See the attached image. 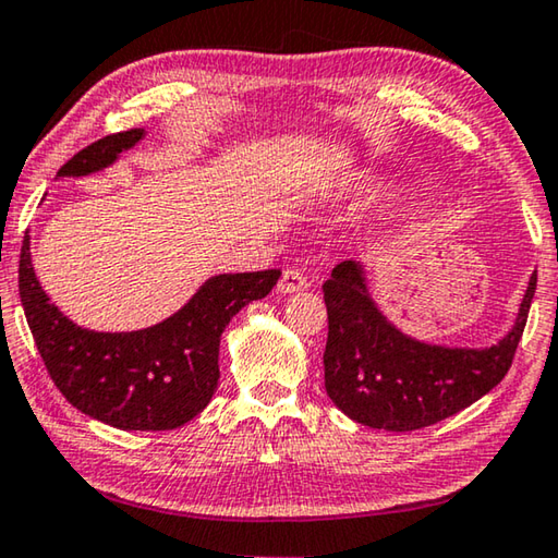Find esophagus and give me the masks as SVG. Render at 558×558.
<instances>
[{
	"instance_id": "obj_1",
	"label": "esophagus",
	"mask_w": 558,
	"mask_h": 558,
	"mask_svg": "<svg viewBox=\"0 0 558 558\" xmlns=\"http://www.w3.org/2000/svg\"><path fill=\"white\" fill-rule=\"evenodd\" d=\"M310 286L305 272H302L300 268H286L282 270V276L278 280V290L280 292H300L305 290Z\"/></svg>"
}]
</instances>
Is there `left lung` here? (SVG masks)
I'll return each mask as SVG.
<instances>
[{"instance_id":"8db88e82","label":"left lung","mask_w":558,"mask_h":558,"mask_svg":"<svg viewBox=\"0 0 558 558\" xmlns=\"http://www.w3.org/2000/svg\"><path fill=\"white\" fill-rule=\"evenodd\" d=\"M325 389L339 411L369 428L409 433L468 409L505 379L536 290L529 280L517 323L489 349H448L401 335L376 310L364 270L339 263L325 286Z\"/></svg>"}]
</instances>
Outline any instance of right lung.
I'll return each mask as SVG.
<instances>
[{"mask_svg": "<svg viewBox=\"0 0 558 558\" xmlns=\"http://www.w3.org/2000/svg\"><path fill=\"white\" fill-rule=\"evenodd\" d=\"M145 132L106 135L75 153L59 177H83L112 165ZM280 270L206 280L165 323L140 332H93L51 305L34 276L29 231L19 258V295L46 372L65 401L120 430H172L199 415L219 386V342L241 307L266 298Z\"/></svg>", "mask_w": 558, "mask_h": 558, "instance_id": "add662e5", "label": "right lung"}]
</instances>
